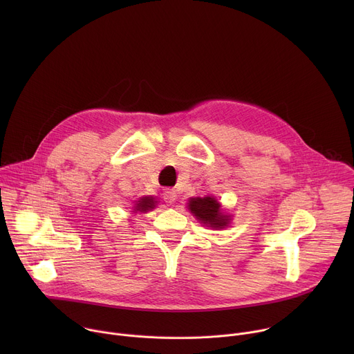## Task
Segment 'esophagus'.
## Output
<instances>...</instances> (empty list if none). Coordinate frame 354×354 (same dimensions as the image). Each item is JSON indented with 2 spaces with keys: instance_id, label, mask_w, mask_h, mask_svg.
Here are the masks:
<instances>
[{
  "instance_id": "34e87169",
  "label": "esophagus",
  "mask_w": 354,
  "mask_h": 354,
  "mask_svg": "<svg viewBox=\"0 0 354 354\" xmlns=\"http://www.w3.org/2000/svg\"><path fill=\"white\" fill-rule=\"evenodd\" d=\"M164 198H165L167 203L172 205L174 201L176 200V192H175L174 189H167V190H165V193H164Z\"/></svg>"
}]
</instances>
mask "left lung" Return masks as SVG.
Returning <instances> with one entry per match:
<instances>
[{
    "label": "left lung",
    "instance_id": "left-lung-1",
    "mask_svg": "<svg viewBox=\"0 0 354 354\" xmlns=\"http://www.w3.org/2000/svg\"><path fill=\"white\" fill-rule=\"evenodd\" d=\"M189 210L203 224L213 228H223L228 224L230 216L220 210V203L213 197H196L189 200Z\"/></svg>",
    "mask_w": 354,
    "mask_h": 354
}]
</instances>
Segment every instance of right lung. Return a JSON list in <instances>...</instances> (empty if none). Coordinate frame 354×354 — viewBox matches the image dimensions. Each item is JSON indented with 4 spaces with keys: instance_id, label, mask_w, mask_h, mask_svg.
Returning a JSON list of instances; mask_svg holds the SVG:
<instances>
[{
    "instance_id": "obj_1",
    "label": "right lung",
    "mask_w": 354,
    "mask_h": 354,
    "mask_svg": "<svg viewBox=\"0 0 354 354\" xmlns=\"http://www.w3.org/2000/svg\"><path fill=\"white\" fill-rule=\"evenodd\" d=\"M156 207V200L153 197H142L138 203L136 205V212H140V213H144V212H148L151 209Z\"/></svg>"
}]
</instances>
